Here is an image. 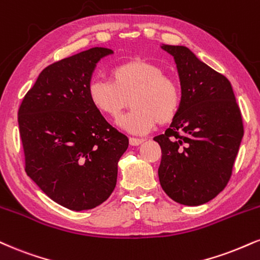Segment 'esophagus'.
<instances>
[{
    "instance_id": "1",
    "label": "esophagus",
    "mask_w": 260,
    "mask_h": 260,
    "mask_svg": "<svg viewBox=\"0 0 260 260\" xmlns=\"http://www.w3.org/2000/svg\"><path fill=\"white\" fill-rule=\"evenodd\" d=\"M144 142H145V139H143V138H136V137H131L129 138V144L132 146H138V145H140V144H143Z\"/></svg>"
}]
</instances>
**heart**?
<instances>
[{"instance_id": "1", "label": "heart", "mask_w": 260, "mask_h": 260, "mask_svg": "<svg viewBox=\"0 0 260 260\" xmlns=\"http://www.w3.org/2000/svg\"><path fill=\"white\" fill-rule=\"evenodd\" d=\"M92 105L106 117L117 118L131 105L133 110L118 124L134 134L148 133L156 123L167 124L179 111L181 89L173 77L155 62L133 59L112 69L111 82L94 80L88 86Z\"/></svg>"}]
</instances>
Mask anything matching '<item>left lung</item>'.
Masks as SVG:
<instances>
[{"label":"left lung","instance_id":"obj_1","mask_svg":"<svg viewBox=\"0 0 260 260\" xmlns=\"http://www.w3.org/2000/svg\"><path fill=\"white\" fill-rule=\"evenodd\" d=\"M161 48L176 61L183 100L170 128L154 138L162 150L158 179L173 201L200 206L230 179L243 137L242 116L226 77L185 46Z\"/></svg>","mask_w":260,"mask_h":260}]
</instances>
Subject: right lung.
<instances>
[{
    "label": "right lung",
    "instance_id": "obj_1",
    "mask_svg": "<svg viewBox=\"0 0 260 260\" xmlns=\"http://www.w3.org/2000/svg\"><path fill=\"white\" fill-rule=\"evenodd\" d=\"M114 53L94 47L43 69L18 111L25 172L43 192L71 211L92 209L116 186L128 138L88 98L96 62Z\"/></svg>",
    "mask_w": 260,
    "mask_h": 260
}]
</instances>
